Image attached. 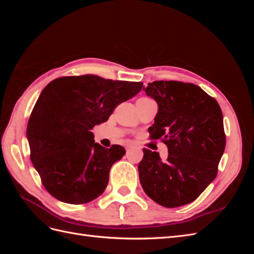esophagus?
Here are the masks:
<instances>
[{"mask_svg": "<svg viewBox=\"0 0 254 254\" xmlns=\"http://www.w3.org/2000/svg\"><path fill=\"white\" fill-rule=\"evenodd\" d=\"M131 147H133V144H127V145H126V148H127V149L131 148Z\"/></svg>", "mask_w": 254, "mask_h": 254, "instance_id": "obj_1", "label": "esophagus"}]
</instances>
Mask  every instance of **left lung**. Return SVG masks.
I'll return each instance as SVG.
<instances>
[{
    "label": "left lung",
    "mask_w": 254,
    "mask_h": 254,
    "mask_svg": "<svg viewBox=\"0 0 254 254\" xmlns=\"http://www.w3.org/2000/svg\"><path fill=\"white\" fill-rule=\"evenodd\" d=\"M158 104L150 139H162L168 157L143 149L141 186L153 201L177 207L194 201L215 179L226 147L224 118L216 99L194 83L159 80L143 88Z\"/></svg>",
    "instance_id": "obj_1"
}]
</instances>
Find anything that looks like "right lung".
I'll return each instance as SVG.
<instances>
[{
    "mask_svg": "<svg viewBox=\"0 0 254 254\" xmlns=\"http://www.w3.org/2000/svg\"><path fill=\"white\" fill-rule=\"evenodd\" d=\"M142 87V82L81 75L54 79L42 90L26 136L32 163L53 197L81 204L104 193L111 166L126 150L95 143L91 129L108 121L115 107Z\"/></svg>",
    "mask_w": 254,
    "mask_h": 254,
    "instance_id": "right-lung-1",
    "label": "right lung"
}]
</instances>
